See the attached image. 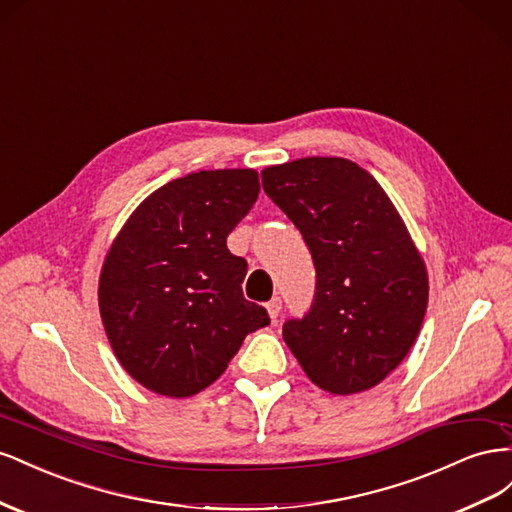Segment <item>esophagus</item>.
<instances>
[{"label": "esophagus", "instance_id": "esophagus-1", "mask_svg": "<svg viewBox=\"0 0 512 512\" xmlns=\"http://www.w3.org/2000/svg\"><path fill=\"white\" fill-rule=\"evenodd\" d=\"M266 311H268L270 319L276 321V317H279V313H281V298H272L270 302H266Z\"/></svg>", "mask_w": 512, "mask_h": 512}]
</instances>
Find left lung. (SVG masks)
Listing matches in <instances>:
<instances>
[{"label": "left lung", "instance_id": "obj_1", "mask_svg": "<svg viewBox=\"0 0 512 512\" xmlns=\"http://www.w3.org/2000/svg\"><path fill=\"white\" fill-rule=\"evenodd\" d=\"M266 195L313 255L315 302L283 339L311 382L330 394L377 386L410 352L429 302L425 259L369 171L309 156L261 171Z\"/></svg>", "mask_w": 512, "mask_h": 512}]
</instances>
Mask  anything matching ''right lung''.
<instances>
[{"mask_svg":"<svg viewBox=\"0 0 512 512\" xmlns=\"http://www.w3.org/2000/svg\"><path fill=\"white\" fill-rule=\"evenodd\" d=\"M259 195L255 169L188 173L145 197L111 242L98 281L102 326L124 371L171 399L214 384L248 332L270 324L242 294L227 236Z\"/></svg>","mask_w":512,"mask_h":512,"instance_id":"obj_1","label":"right lung"}]
</instances>
